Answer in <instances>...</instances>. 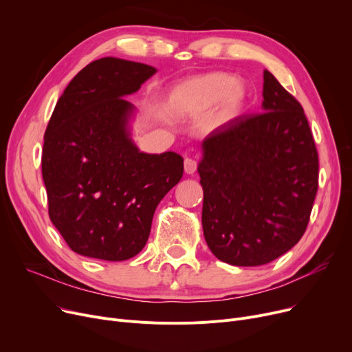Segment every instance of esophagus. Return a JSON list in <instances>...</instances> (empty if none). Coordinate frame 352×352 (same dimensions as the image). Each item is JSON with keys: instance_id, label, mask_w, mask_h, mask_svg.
Listing matches in <instances>:
<instances>
[{"instance_id": "1", "label": "esophagus", "mask_w": 352, "mask_h": 352, "mask_svg": "<svg viewBox=\"0 0 352 352\" xmlns=\"http://www.w3.org/2000/svg\"><path fill=\"white\" fill-rule=\"evenodd\" d=\"M198 168V162L194 158H186L184 161V170H186L187 174H194Z\"/></svg>"}]
</instances>
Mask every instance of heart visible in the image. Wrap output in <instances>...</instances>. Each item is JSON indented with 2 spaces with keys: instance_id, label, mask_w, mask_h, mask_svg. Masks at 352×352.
I'll return each instance as SVG.
<instances>
[{
  "instance_id": "b5f03b06",
  "label": "heart",
  "mask_w": 352,
  "mask_h": 352,
  "mask_svg": "<svg viewBox=\"0 0 352 352\" xmlns=\"http://www.w3.org/2000/svg\"><path fill=\"white\" fill-rule=\"evenodd\" d=\"M245 100L236 76L211 72L175 85L168 96V105L181 120H201L211 112L210 125H223L243 113Z\"/></svg>"
}]
</instances>
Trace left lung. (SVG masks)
I'll list each match as a JSON object with an SVG mask.
<instances>
[{"label":"left lung","mask_w":352,"mask_h":352,"mask_svg":"<svg viewBox=\"0 0 352 352\" xmlns=\"http://www.w3.org/2000/svg\"><path fill=\"white\" fill-rule=\"evenodd\" d=\"M263 109L202 141V228L218 260L268 264L304 235L318 191V153L301 104L264 71Z\"/></svg>","instance_id":"obj_1"}]
</instances>
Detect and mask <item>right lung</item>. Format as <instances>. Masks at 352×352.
Returning <instances> with one entry per match:
<instances>
[{
  "instance_id": "1",
  "label": "right lung",
  "mask_w": 352,
  "mask_h": 352,
  "mask_svg": "<svg viewBox=\"0 0 352 352\" xmlns=\"http://www.w3.org/2000/svg\"><path fill=\"white\" fill-rule=\"evenodd\" d=\"M155 72L113 57L92 61L54 108L41 160L48 214L80 255L105 261L135 256L160 201L182 178L181 155L141 153L126 129L134 107L124 97Z\"/></svg>"
}]
</instances>
